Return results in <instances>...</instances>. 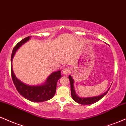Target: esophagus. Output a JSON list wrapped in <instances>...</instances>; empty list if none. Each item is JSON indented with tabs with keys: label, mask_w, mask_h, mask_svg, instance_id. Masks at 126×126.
I'll use <instances>...</instances> for the list:
<instances>
[{
	"label": "esophagus",
	"mask_w": 126,
	"mask_h": 126,
	"mask_svg": "<svg viewBox=\"0 0 126 126\" xmlns=\"http://www.w3.org/2000/svg\"><path fill=\"white\" fill-rule=\"evenodd\" d=\"M70 72V68L69 67H66L64 68L63 70V73H64V75H67L68 73H69Z\"/></svg>",
	"instance_id": "34e87169"
}]
</instances>
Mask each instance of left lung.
<instances>
[{"label":"left lung","instance_id":"left-lung-1","mask_svg":"<svg viewBox=\"0 0 126 126\" xmlns=\"http://www.w3.org/2000/svg\"><path fill=\"white\" fill-rule=\"evenodd\" d=\"M69 80L70 82V90H71V95L72 97L73 98V99L75 101H76V102H78V104H80L83 105H89L95 103V102H97L99 100L102 98L103 96H104L105 95L107 94V93L108 92V91H107L105 93H104L103 94H102L100 96H95V97H90V98H79V96H77V95L75 93V91L74 89V87H73V79L72 78V76H69Z\"/></svg>","mask_w":126,"mask_h":126}]
</instances>
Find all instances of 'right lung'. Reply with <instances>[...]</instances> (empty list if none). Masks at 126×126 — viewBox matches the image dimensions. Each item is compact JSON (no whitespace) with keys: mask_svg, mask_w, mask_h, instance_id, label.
Here are the masks:
<instances>
[{"mask_svg":"<svg viewBox=\"0 0 126 126\" xmlns=\"http://www.w3.org/2000/svg\"><path fill=\"white\" fill-rule=\"evenodd\" d=\"M30 37L22 40L14 47L11 55V62L16 51L23 44L28 41ZM60 70L54 72L47 78L45 84L41 86H29L20 81L14 75L11 66V76L17 91L22 96L32 102H41L49 100L54 96L56 91V86L58 80L62 76Z\"/></svg>","mask_w":126,"mask_h":126,"instance_id":"add662e5","label":"right lung"}]
</instances>
